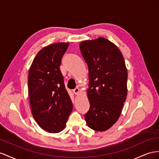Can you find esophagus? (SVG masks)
<instances>
[{
    "instance_id": "obj_1",
    "label": "esophagus",
    "mask_w": 159,
    "mask_h": 159,
    "mask_svg": "<svg viewBox=\"0 0 159 159\" xmlns=\"http://www.w3.org/2000/svg\"><path fill=\"white\" fill-rule=\"evenodd\" d=\"M72 92H73L74 94H78L79 93V89L75 88V89H73V90H72Z\"/></svg>"
}]
</instances>
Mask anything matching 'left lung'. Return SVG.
<instances>
[{
  "mask_svg": "<svg viewBox=\"0 0 159 159\" xmlns=\"http://www.w3.org/2000/svg\"><path fill=\"white\" fill-rule=\"evenodd\" d=\"M89 68L90 108L84 119L90 129L104 131L119 119L127 95V69L115 44L100 37L80 44Z\"/></svg>",
  "mask_w": 159,
  "mask_h": 159,
  "instance_id": "8db88e82",
  "label": "left lung"
}]
</instances>
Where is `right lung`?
Masks as SVG:
<instances>
[{
	"label": "right lung",
	"instance_id": "right-lung-1",
	"mask_svg": "<svg viewBox=\"0 0 159 159\" xmlns=\"http://www.w3.org/2000/svg\"><path fill=\"white\" fill-rule=\"evenodd\" d=\"M69 44L59 43L42 48L29 70L28 87L32 114L40 127L51 133L65 129L72 111V103L60 70Z\"/></svg>",
	"mask_w": 159,
	"mask_h": 159
}]
</instances>
